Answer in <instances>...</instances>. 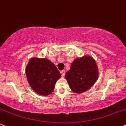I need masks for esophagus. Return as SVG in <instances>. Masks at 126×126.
<instances>
[{
  "instance_id": "34e87169",
  "label": "esophagus",
  "mask_w": 126,
  "mask_h": 126,
  "mask_svg": "<svg viewBox=\"0 0 126 126\" xmlns=\"http://www.w3.org/2000/svg\"><path fill=\"white\" fill-rule=\"evenodd\" d=\"M65 73V70H63V71H61V75L63 77H64Z\"/></svg>"
}]
</instances>
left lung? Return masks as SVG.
<instances>
[{
  "mask_svg": "<svg viewBox=\"0 0 126 126\" xmlns=\"http://www.w3.org/2000/svg\"><path fill=\"white\" fill-rule=\"evenodd\" d=\"M66 79L74 92H85L97 81L98 68L95 61L90 57L76 59L71 65L70 69L66 72Z\"/></svg>",
  "mask_w": 126,
  "mask_h": 126,
  "instance_id": "1",
  "label": "left lung"
}]
</instances>
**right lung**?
I'll list each match as a JSON object with an SVG mask.
<instances>
[{
	"label": "right lung",
	"mask_w": 126,
	"mask_h": 126,
	"mask_svg": "<svg viewBox=\"0 0 126 126\" xmlns=\"http://www.w3.org/2000/svg\"><path fill=\"white\" fill-rule=\"evenodd\" d=\"M31 88L38 94L48 95L54 91L61 74L55 65L47 59L31 58L26 68Z\"/></svg>",
	"instance_id": "right-lung-1"
}]
</instances>
